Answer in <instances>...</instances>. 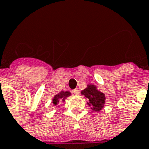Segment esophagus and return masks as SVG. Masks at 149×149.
<instances>
[{
    "label": "esophagus",
    "mask_w": 149,
    "mask_h": 149,
    "mask_svg": "<svg viewBox=\"0 0 149 149\" xmlns=\"http://www.w3.org/2000/svg\"><path fill=\"white\" fill-rule=\"evenodd\" d=\"M72 92L74 94V95H79V90L78 88H76V89L72 90Z\"/></svg>",
    "instance_id": "34e87169"
}]
</instances>
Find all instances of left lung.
<instances>
[{
    "label": "left lung",
    "mask_w": 149,
    "mask_h": 149,
    "mask_svg": "<svg viewBox=\"0 0 149 149\" xmlns=\"http://www.w3.org/2000/svg\"><path fill=\"white\" fill-rule=\"evenodd\" d=\"M82 95L88 98V102H87L89 106H92V110L94 111H99L103 108L105 102L104 94L99 92L97 89V87L94 85H88L87 88L81 92Z\"/></svg>",
    "instance_id": "obj_1"
}]
</instances>
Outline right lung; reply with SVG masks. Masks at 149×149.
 I'll use <instances>...</instances> for the list:
<instances>
[{
  "mask_svg": "<svg viewBox=\"0 0 149 149\" xmlns=\"http://www.w3.org/2000/svg\"><path fill=\"white\" fill-rule=\"evenodd\" d=\"M71 95V93L68 91H66V92H61L60 93H58L57 95H56L53 98V104L54 106H56L57 104L59 103V102H65V98H67L68 96H70Z\"/></svg>",
  "mask_w": 149,
  "mask_h": 149,
  "instance_id": "1",
  "label": "right lung"
}]
</instances>
